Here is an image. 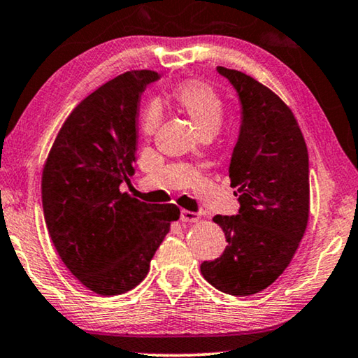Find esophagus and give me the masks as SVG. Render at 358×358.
<instances>
[{
	"label": "esophagus",
	"instance_id": "34e87169",
	"mask_svg": "<svg viewBox=\"0 0 358 358\" xmlns=\"http://www.w3.org/2000/svg\"><path fill=\"white\" fill-rule=\"evenodd\" d=\"M199 218H201L199 213L191 212V210H181V215H180V220L186 223H196L199 222Z\"/></svg>",
	"mask_w": 358,
	"mask_h": 358
}]
</instances>
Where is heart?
Here are the masks:
<instances>
[{
	"instance_id": "b5f03b06",
	"label": "heart",
	"mask_w": 358,
	"mask_h": 358,
	"mask_svg": "<svg viewBox=\"0 0 358 358\" xmlns=\"http://www.w3.org/2000/svg\"><path fill=\"white\" fill-rule=\"evenodd\" d=\"M173 99L188 114L202 133H213L225 115V101L209 83L188 80L173 90ZM159 124V106L151 103L143 112L141 130L151 135Z\"/></svg>"
}]
</instances>
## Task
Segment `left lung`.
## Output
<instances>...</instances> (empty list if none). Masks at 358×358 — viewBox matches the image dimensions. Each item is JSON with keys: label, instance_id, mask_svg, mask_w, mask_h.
<instances>
[{"label": "left lung", "instance_id": "obj_1", "mask_svg": "<svg viewBox=\"0 0 358 358\" xmlns=\"http://www.w3.org/2000/svg\"><path fill=\"white\" fill-rule=\"evenodd\" d=\"M236 88L243 124L230 164L238 215H215L228 246L201 264L218 291L252 296L286 270L306 233L310 209L308 152L294 114L278 94L234 69L217 67Z\"/></svg>", "mask_w": 358, "mask_h": 358}]
</instances>
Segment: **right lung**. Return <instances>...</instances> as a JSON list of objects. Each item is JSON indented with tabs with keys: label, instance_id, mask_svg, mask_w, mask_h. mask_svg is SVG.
<instances>
[{
	"label": "right lung",
	"instance_id": "obj_1",
	"mask_svg": "<svg viewBox=\"0 0 358 358\" xmlns=\"http://www.w3.org/2000/svg\"><path fill=\"white\" fill-rule=\"evenodd\" d=\"M154 71L109 80L71 112L43 167L46 228L64 265L99 296H117L146 278L175 204H146L120 183L135 173L138 101Z\"/></svg>",
	"mask_w": 358,
	"mask_h": 358
}]
</instances>
